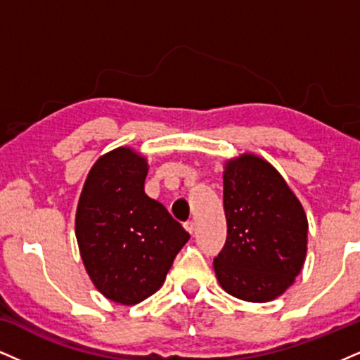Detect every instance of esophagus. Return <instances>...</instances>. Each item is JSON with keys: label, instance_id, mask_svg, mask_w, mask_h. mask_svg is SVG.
<instances>
[{"label": "esophagus", "instance_id": "1", "mask_svg": "<svg viewBox=\"0 0 360 360\" xmlns=\"http://www.w3.org/2000/svg\"><path fill=\"white\" fill-rule=\"evenodd\" d=\"M184 227H185V230H187V232L193 233V232H195V221H193V220H188V221H185V224H184Z\"/></svg>", "mask_w": 360, "mask_h": 360}]
</instances>
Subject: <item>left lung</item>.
Masks as SVG:
<instances>
[{
    "label": "left lung",
    "instance_id": "1",
    "mask_svg": "<svg viewBox=\"0 0 360 360\" xmlns=\"http://www.w3.org/2000/svg\"><path fill=\"white\" fill-rule=\"evenodd\" d=\"M227 240L214 259L225 292L248 302H269L302 270L307 217L275 168L242 155L224 172Z\"/></svg>",
    "mask_w": 360,
    "mask_h": 360
}]
</instances>
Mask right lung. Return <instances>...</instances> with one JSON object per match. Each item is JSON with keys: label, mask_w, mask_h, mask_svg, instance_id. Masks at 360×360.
I'll list each match as a JSON object with an SVG mask.
<instances>
[{"label": "right lung", "mask_w": 360, "mask_h": 360, "mask_svg": "<svg viewBox=\"0 0 360 360\" xmlns=\"http://www.w3.org/2000/svg\"><path fill=\"white\" fill-rule=\"evenodd\" d=\"M146 160L113 150L93 165L77 208V240L91 282L123 305L162 287L190 233L145 193Z\"/></svg>", "instance_id": "obj_1"}]
</instances>
